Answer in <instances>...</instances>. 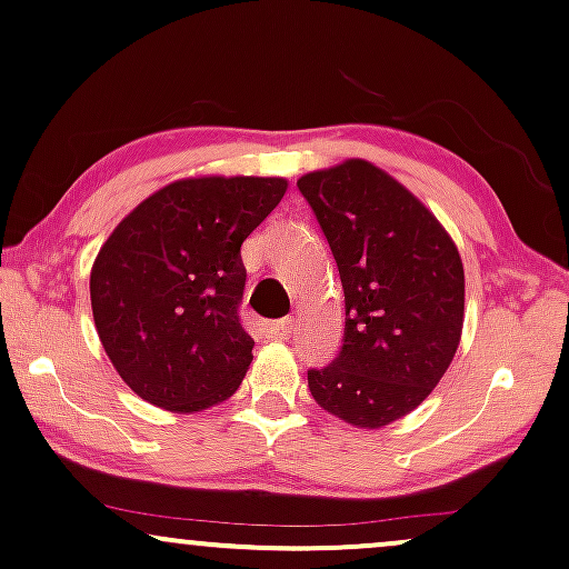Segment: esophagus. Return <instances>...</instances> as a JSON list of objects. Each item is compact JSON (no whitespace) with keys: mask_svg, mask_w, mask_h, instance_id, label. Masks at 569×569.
I'll return each mask as SVG.
<instances>
[{"mask_svg":"<svg viewBox=\"0 0 569 569\" xmlns=\"http://www.w3.org/2000/svg\"><path fill=\"white\" fill-rule=\"evenodd\" d=\"M291 330H293V320H276V322H268V326H264V333H268L270 338H289L291 336Z\"/></svg>","mask_w":569,"mask_h":569,"instance_id":"esophagus-1","label":"esophagus"}]
</instances>
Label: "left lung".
I'll use <instances>...</instances> for the list:
<instances>
[{
  "mask_svg": "<svg viewBox=\"0 0 569 569\" xmlns=\"http://www.w3.org/2000/svg\"><path fill=\"white\" fill-rule=\"evenodd\" d=\"M333 251L343 289V347L309 370L326 412L362 430L407 417L428 399L457 355L465 268L457 243L407 186L368 160L301 176Z\"/></svg>",
  "mask_w": 569,
  "mask_h": 569,
  "instance_id": "1",
  "label": "left lung"
}]
</instances>
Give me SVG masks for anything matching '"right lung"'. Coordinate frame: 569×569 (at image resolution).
Segmentation results:
<instances>
[{
	"instance_id": "obj_1",
	"label": "right lung",
	"mask_w": 569,
	"mask_h": 569,
	"mask_svg": "<svg viewBox=\"0 0 569 569\" xmlns=\"http://www.w3.org/2000/svg\"><path fill=\"white\" fill-rule=\"evenodd\" d=\"M286 189L276 176H191L114 226L91 268V312L136 397L189 415L233 397L254 349L239 320L241 243Z\"/></svg>"
}]
</instances>
